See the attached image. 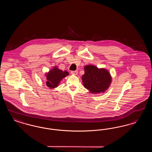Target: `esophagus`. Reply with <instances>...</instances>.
<instances>
[{
  "label": "esophagus",
  "instance_id": "34e87169",
  "mask_svg": "<svg viewBox=\"0 0 152 152\" xmlns=\"http://www.w3.org/2000/svg\"><path fill=\"white\" fill-rule=\"evenodd\" d=\"M71 73H72V74H73V75H76L77 74V73H78V72L77 71H72L71 72Z\"/></svg>",
  "mask_w": 152,
  "mask_h": 152
}]
</instances>
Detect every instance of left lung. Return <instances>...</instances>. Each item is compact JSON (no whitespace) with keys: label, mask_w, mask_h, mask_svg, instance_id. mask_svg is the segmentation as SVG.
<instances>
[{"label":"left lung","mask_w":152,"mask_h":152,"mask_svg":"<svg viewBox=\"0 0 152 152\" xmlns=\"http://www.w3.org/2000/svg\"><path fill=\"white\" fill-rule=\"evenodd\" d=\"M84 69L85 73L82 76L83 85L91 93L104 92L108 88L111 76L107 70L92 65H86Z\"/></svg>","instance_id":"obj_1"}]
</instances>
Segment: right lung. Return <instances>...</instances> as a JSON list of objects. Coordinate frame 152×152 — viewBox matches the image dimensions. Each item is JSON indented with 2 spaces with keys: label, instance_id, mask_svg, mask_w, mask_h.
Wrapping results in <instances>:
<instances>
[{
  "label": "right lung",
  "instance_id": "obj_1",
  "mask_svg": "<svg viewBox=\"0 0 152 152\" xmlns=\"http://www.w3.org/2000/svg\"><path fill=\"white\" fill-rule=\"evenodd\" d=\"M69 73L67 71H63L58 69V68L55 67L52 70L50 71L47 74L46 85L50 88H56L58 86L60 81L65 76H68Z\"/></svg>",
  "mask_w": 152,
  "mask_h": 152
}]
</instances>
